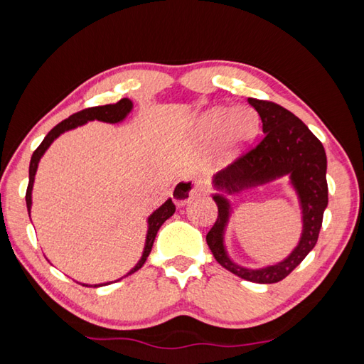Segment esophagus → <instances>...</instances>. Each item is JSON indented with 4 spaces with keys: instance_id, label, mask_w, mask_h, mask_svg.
<instances>
[{
    "instance_id": "1",
    "label": "esophagus",
    "mask_w": 364,
    "mask_h": 364,
    "mask_svg": "<svg viewBox=\"0 0 364 364\" xmlns=\"http://www.w3.org/2000/svg\"><path fill=\"white\" fill-rule=\"evenodd\" d=\"M205 189V181L196 180V178H183L173 186L172 198L176 205H184L191 202L192 198L202 196Z\"/></svg>"
}]
</instances>
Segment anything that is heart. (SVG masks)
<instances>
[{
	"label": "heart",
	"instance_id": "b5f03b06",
	"mask_svg": "<svg viewBox=\"0 0 364 364\" xmlns=\"http://www.w3.org/2000/svg\"><path fill=\"white\" fill-rule=\"evenodd\" d=\"M259 115L250 106H215L200 115L194 125V136L200 142L218 137V153L223 159L233 158L257 136Z\"/></svg>",
	"mask_w": 364,
	"mask_h": 364
}]
</instances>
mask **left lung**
Segmentation results:
<instances>
[{"label":"left lung","instance_id":"8db88e82","mask_svg":"<svg viewBox=\"0 0 364 364\" xmlns=\"http://www.w3.org/2000/svg\"><path fill=\"white\" fill-rule=\"evenodd\" d=\"M262 122L261 141L213 178V184L223 194H237L244 189L261 186L284 175L289 176L301 208L300 241L288 258L262 269L237 266L227 255L223 233L230 218V202L214 194L218 219L208 231L206 242L215 261L231 274L253 283H277L288 277L318 242L323 211L328 203L327 156L321 141L308 127L283 106L266 100L249 98Z\"/></svg>","mask_w":364,"mask_h":364}]
</instances>
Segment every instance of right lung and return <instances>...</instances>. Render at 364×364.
<instances>
[{"mask_svg": "<svg viewBox=\"0 0 364 364\" xmlns=\"http://www.w3.org/2000/svg\"><path fill=\"white\" fill-rule=\"evenodd\" d=\"M133 109V102L128 98H122L120 102H117L115 105H105V106H95V107H87V109H82L80 112H76L70 117L63 120L60 123H58L48 134L45 136V139L42 141V144L37 146L36 151L31 156V162H29V183H28V189H26V206H28V213H31V205H33V186H34V176L37 172V166L38 161L43 156V153L48 150V146L53 144L54 139H58L60 134L65 133L68 129H73L76 127H81L84 123H87L90 120H100V122H106V123H119ZM175 213V205L172 202V198H168L164 205H161L156 211H154L150 218H149V231H146V239H145V247H144V253L142 258L139 259L137 264L129 270V272L125 275H131L134 274L136 270L141 269L149 255L151 252V247L154 242V237H156L158 230L161 228L162 223H164L170 215ZM123 278V277H122ZM119 282V280H117ZM82 286H90V284H84ZM103 284H109V283H103ZM103 284H94V288H98V286Z\"/></svg>", "mask_w": 364, "mask_h": 364, "instance_id": "1", "label": "right lung"}]
</instances>
